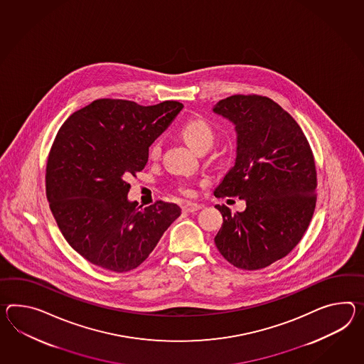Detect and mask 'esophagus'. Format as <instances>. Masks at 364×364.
I'll list each match as a JSON object with an SVG mask.
<instances>
[{
  "label": "esophagus",
  "instance_id": "obj_1",
  "mask_svg": "<svg viewBox=\"0 0 364 364\" xmlns=\"http://www.w3.org/2000/svg\"><path fill=\"white\" fill-rule=\"evenodd\" d=\"M201 208H203V205L189 203V204L183 205V212H186V213H195L197 210H200Z\"/></svg>",
  "mask_w": 364,
  "mask_h": 364
}]
</instances>
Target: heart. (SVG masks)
Masks as SVG:
<instances>
[{"label": "heart", "instance_id": "obj_1", "mask_svg": "<svg viewBox=\"0 0 364 364\" xmlns=\"http://www.w3.org/2000/svg\"><path fill=\"white\" fill-rule=\"evenodd\" d=\"M180 133L183 135V138L186 139V142L195 149L197 152L210 147L213 144L214 133L213 129L210 127V124H208L204 119L195 118V119H189L188 122L183 124ZM161 151V143L160 141H155L149 149V156L151 159H158ZM178 191L181 193H189V189L186 186H180Z\"/></svg>", "mask_w": 364, "mask_h": 364}]
</instances>
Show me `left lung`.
Returning <instances> with one entry per match:
<instances>
[{
    "instance_id": "obj_1",
    "label": "left lung",
    "mask_w": 364,
    "mask_h": 364,
    "mask_svg": "<svg viewBox=\"0 0 364 364\" xmlns=\"http://www.w3.org/2000/svg\"><path fill=\"white\" fill-rule=\"evenodd\" d=\"M215 114L235 126V163L215 197H240L243 212L215 205L223 223L214 242L242 269H260L287 257L301 240L314 208L317 172L301 127L271 98L235 95L218 101Z\"/></svg>"
}]
</instances>
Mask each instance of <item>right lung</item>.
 Wrapping results in <instances>:
<instances>
[{
	"mask_svg": "<svg viewBox=\"0 0 364 364\" xmlns=\"http://www.w3.org/2000/svg\"><path fill=\"white\" fill-rule=\"evenodd\" d=\"M183 109L178 101L142 107L96 100L56 134L46 168V195L63 237L95 266L126 272L142 264L181 214L176 204L129 201L126 181L141 172L149 147Z\"/></svg>",
	"mask_w": 364,
	"mask_h": 364,
	"instance_id": "add662e5",
	"label": "right lung"
}]
</instances>
